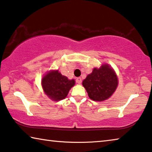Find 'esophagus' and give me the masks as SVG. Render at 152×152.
I'll use <instances>...</instances> for the list:
<instances>
[{
	"instance_id": "obj_1",
	"label": "esophagus",
	"mask_w": 152,
	"mask_h": 152,
	"mask_svg": "<svg viewBox=\"0 0 152 152\" xmlns=\"http://www.w3.org/2000/svg\"><path fill=\"white\" fill-rule=\"evenodd\" d=\"M76 82L78 84H80L82 83V79H81V78H80V77H79V78H77L76 79Z\"/></svg>"
}]
</instances>
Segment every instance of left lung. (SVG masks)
I'll list each match as a JSON object with an SVG mask.
<instances>
[{
  "label": "left lung",
  "instance_id": "8db88e82",
  "mask_svg": "<svg viewBox=\"0 0 152 152\" xmlns=\"http://www.w3.org/2000/svg\"><path fill=\"white\" fill-rule=\"evenodd\" d=\"M89 98L94 101L102 102L109 98L118 85V79L114 70L108 65L94 68L83 81Z\"/></svg>",
  "mask_w": 152,
  "mask_h": 152
}]
</instances>
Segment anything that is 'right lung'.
<instances>
[{
    "mask_svg": "<svg viewBox=\"0 0 152 152\" xmlns=\"http://www.w3.org/2000/svg\"><path fill=\"white\" fill-rule=\"evenodd\" d=\"M75 84L74 79L69 80L58 70L51 71L43 77L42 85L44 92L50 98L58 101L65 98L69 89Z\"/></svg>",
    "mask_w": 152,
    "mask_h": 152,
    "instance_id": "1",
    "label": "right lung"
}]
</instances>
